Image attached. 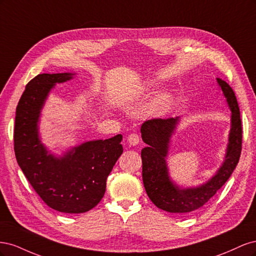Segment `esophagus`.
I'll return each instance as SVG.
<instances>
[{"mask_svg": "<svg viewBox=\"0 0 256 256\" xmlns=\"http://www.w3.org/2000/svg\"><path fill=\"white\" fill-rule=\"evenodd\" d=\"M127 141L131 146H136L140 142V136H138L136 134H131L128 136Z\"/></svg>", "mask_w": 256, "mask_h": 256, "instance_id": "34e87169", "label": "esophagus"}]
</instances>
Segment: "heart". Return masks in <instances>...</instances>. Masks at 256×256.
Listing matches in <instances>:
<instances>
[{"mask_svg":"<svg viewBox=\"0 0 256 256\" xmlns=\"http://www.w3.org/2000/svg\"><path fill=\"white\" fill-rule=\"evenodd\" d=\"M171 102H172L171 95H168V94L161 95L154 102V104L152 106V111L156 112V113L164 111L166 109H168V108L170 106Z\"/></svg>","mask_w":256,"mask_h":256,"instance_id":"heart-1","label":"heart"}]
</instances>
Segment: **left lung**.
<instances>
[{
    "label": "left lung",
    "mask_w": 256,
    "mask_h": 256,
    "mask_svg": "<svg viewBox=\"0 0 256 256\" xmlns=\"http://www.w3.org/2000/svg\"><path fill=\"white\" fill-rule=\"evenodd\" d=\"M232 112L230 130L226 157L216 174L196 187L182 188L170 177L166 164L171 138L174 134L180 116L166 120H146L141 126V136L146 147L141 152L142 177L144 188L152 202L158 208L173 214H184L202 207L228 182L235 170L242 152V129L239 106L230 85L216 78Z\"/></svg>",
    "instance_id": "obj_1"
}]
</instances>
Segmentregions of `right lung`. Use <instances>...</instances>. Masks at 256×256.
Returning <instances> with one entry per match:
<instances>
[{
	"mask_svg": "<svg viewBox=\"0 0 256 256\" xmlns=\"http://www.w3.org/2000/svg\"><path fill=\"white\" fill-rule=\"evenodd\" d=\"M74 74H42L30 80L19 100L14 122V154L28 182L49 207L82 214L104 196L106 178L122 154V136L92 140L72 147L62 156L47 150L40 136V118L56 83Z\"/></svg>",
	"mask_w": 256,
	"mask_h": 256,
	"instance_id": "obj_1",
	"label": "right lung"
}]
</instances>
